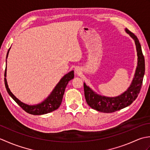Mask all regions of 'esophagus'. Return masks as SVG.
<instances>
[{"label":"esophagus","instance_id":"1","mask_svg":"<svg viewBox=\"0 0 150 150\" xmlns=\"http://www.w3.org/2000/svg\"><path fill=\"white\" fill-rule=\"evenodd\" d=\"M81 69L80 68H76L75 69V73H76V74L79 75L81 73Z\"/></svg>","mask_w":150,"mask_h":150}]
</instances>
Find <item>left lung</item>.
<instances>
[{
    "mask_svg": "<svg viewBox=\"0 0 150 150\" xmlns=\"http://www.w3.org/2000/svg\"><path fill=\"white\" fill-rule=\"evenodd\" d=\"M125 31L134 40L138 57L134 77L128 90L119 96L108 97L97 94L84 82V96L87 104L100 112L112 113L129 106L136 99L141 91L145 72L144 57L137 37L126 28Z\"/></svg>",
    "mask_w": 150,
    "mask_h": 150,
    "instance_id": "1",
    "label": "left lung"
}]
</instances>
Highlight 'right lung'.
Listing matches in <instances>:
<instances>
[{"mask_svg":"<svg viewBox=\"0 0 150 150\" xmlns=\"http://www.w3.org/2000/svg\"><path fill=\"white\" fill-rule=\"evenodd\" d=\"M11 47L8 51L7 55H6V59L8 58V53ZM7 61V60H6ZM4 83L5 86L7 90L8 93L10 95L11 98L23 109L26 112L35 115H44L52 112L58 109L60 105L61 104L63 95L64 94V91L67 84H68L69 81L74 78V71H71L67 73L64 77L60 79L59 83L56 85L55 88L53 89L52 93L49 95L46 99L44 100L42 103L38 104L36 105H28L25 103H23L21 100H19L15 95L13 94L9 88L6 81V67L5 69L4 73Z\"/></svg>","mask_w":150,"mask_h":150,"instance_id":"1","label":"right lung"}]
</instances>
